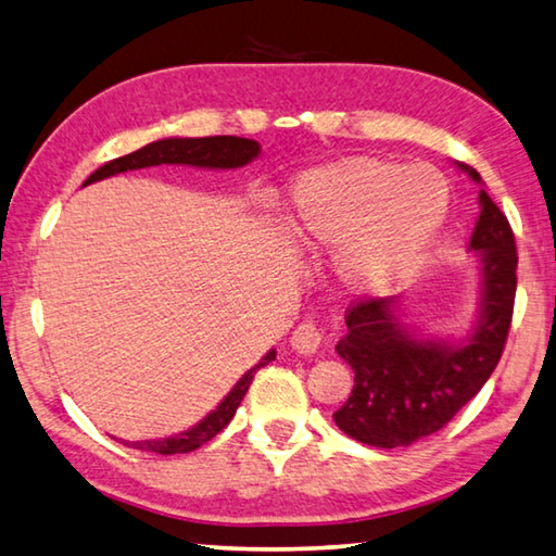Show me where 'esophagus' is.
<instances>
[{"label":"esophagus","instance_id":"1","mask_svg":"<svg viewBox=\"0 0 556 556\" xmlns=\"http://www.w3.org/2000/svg\"><path fill=\"white\" fill-rule=\"evenodd\" d=\"M291 348H294L299 355H313L320 348L323 342V332L318 330V326L313 320H304L299 323V328L291 332Z\"/></svg>","mask_w":556,"mask_h":556}]
</instances>
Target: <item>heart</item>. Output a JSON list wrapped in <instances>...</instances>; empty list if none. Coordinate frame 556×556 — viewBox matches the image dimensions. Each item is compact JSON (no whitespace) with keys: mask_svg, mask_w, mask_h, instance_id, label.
<instances>
[{"mask_svg":"<svg viewBox=\"0 0 556 556\" xmlns=\"http://www.w3.org/2000/svg\"><path fill=\"white\" fill-rule=\"evenodd\" d=\"M450 204L438 169L348 157L311 169L289 189L291 226L308 250L330 252L340 287L381 294L426 255Z\"/></svg>","mask_w":556,"mask_h":556,"instance_id":"obj_1","label":"heart"}]
</instances>
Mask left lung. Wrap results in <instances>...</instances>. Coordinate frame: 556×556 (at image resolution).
Wrapping results in <instances>:
<instances>
[{"label": "left lung", "mask_w": 556, "mask_h": 556, "mask_svg": "<svg viewBox=\"0 0 556 556\" xmlns=\"http://www.w3.org/2000/svg\"><path fill=\"white\" fill-rule=\"evenodd\" d=\"M464 167V165H462ZM473 181L477 169L464 167ZM471 248L481 252V320L469 342L413 340L393 318L391 299H357L345 313L338 355L355 371L350 399L332 413L345 435L371 447H408L432 435L477 396L506 348L516 304V236L503 211L479 191Z\"/></svg>", "instance_id": "obj_1"}]
</instances>
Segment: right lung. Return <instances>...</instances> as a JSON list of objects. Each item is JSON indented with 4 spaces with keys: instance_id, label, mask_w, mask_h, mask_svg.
<instances>
[{
    "instance_id": "obj_1",
    "label": "right lung",
    "mask_w": 556,
    "mask_h": 556,
    "mask_svg": "<svg viewBox=\"0 0 556 556\" xmlns=\"http://www.w3.org/2000/svg\"><path fill=\"white\" fill-rule=\"evenodd\" d=\"M260 143L250 138H238V136H208V138H165L157 140V143H150L146 148L136 150V153L109 160L97 173L89 175V181L104 179L111 175L126 173V169H140V167H153V165H194V167H218V169H230V167H243L252 157H257ZM277 357L275 350H269L265 357L260 359V365L245 371L243 379H240L233 391L218 403L214 413L194 426L187 432L175 438H163V440H146V442H128L130 447L155 452V454H185L194 452L197 447L206 445L211 438H216L220 430H224L230 420H233L240 401L245 399V393L252 383V377L260 367L269 365L271 359Z\"/></svg>"
}]
</instances>
